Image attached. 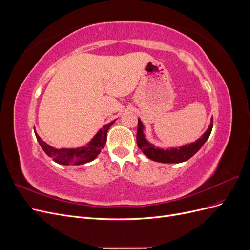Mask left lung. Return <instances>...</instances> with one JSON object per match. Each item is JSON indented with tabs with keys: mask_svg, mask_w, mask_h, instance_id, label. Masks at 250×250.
<instances>
[{
	"mask_svg": "<svg viewBox=\"0 0 250 250\" xmlns=\"http://www.w3.org/2000/svg\"><path fill=\"white\" fill-rule=\"evenodd\" d=\"M208 128V130L202 134V137L196 142H193L188 145H184L177 148L170 149H162L155 147L153 144L149 143L144 134V125L142 121L139 119L138 122V132H137V143L142 152L145 154L150 160L158 163H167V164H178L186 162L196 153L203 146V144L207 142L209 134L213 129V119Z\"/></svg>",
	"mask_w": 250,
	"mask_h": 250,
	"instance_id": "obj_1",
	"label": "left lung"
}]
</instances>
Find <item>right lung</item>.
I'll list each match as a JSON object with an SVG mask.
<instances>
[{
  "mask_svg": "<svg viewBox=\"0 0 250 250\" xmlns=\"http://www.w3.org/2000/svg\"><path fill=\"white\" fill-rule=\"evenodd\" d=\"M116 122H112L104 125L101 129L97 132V134L93 138V140L89 143H87L85 146L79 147V148H62L56 149L48 145L47 143H44L40 135L35 132L37 142L40 143L41 147L46 152L48 156H50L53 161L56 162L60 165H83L94 161L95 158L101 152V150L104 148L105 144H106L107 139V131L110 128V126Z\"/></svg>",
  "mask_w": 250,
  "mask_h": 250,
  "instance_id": "obj_1",
  "label": "right lung"
}]
</instances>
